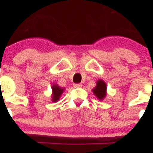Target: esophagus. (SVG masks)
<instances>
[{"label": "esophagus", "instance_id": "34e87169", "mask_svg": "<svg viewBox=\"0 0 153 153\" xmlns=\"http://www.w3.org/2000/svg\"><path fill=\"white\" fill-rule=\"evenodd\" d=\"M82 86V85L80 83H75L73 84V87L74 88H80Z\"/></svg>", "mask_w": 153, "mask_h": 153}]
</instances>
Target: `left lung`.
Returning a JSON list of instances; mask_svg holds the SVG:
<instances>
[{
  "instance_id": "8db88e82",
  "label": "left lung",
  "mask_w": 153,
  "mask_h": 153,
  "mask_svg": "<svg viewBox=\"0 0 153 153\" xmlns=\"http://www.w3.org/2000/svg\"><path fill=\"white\" fill-rule=\"evenodd\" d=\"M93 93L99 101H103L107 95V85L103 80H97L96 87L92 89Z\"/></svg>"
}]
</instances>
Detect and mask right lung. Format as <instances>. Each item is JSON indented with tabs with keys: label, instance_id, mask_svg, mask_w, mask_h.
Segmentation results:
<instances>
[{
	"label": "right lung",
	"instance_id": "add662e5",
	"mask_svg": "<svg viewBox=\"0 0 153 153\" xmlns=\"http://www.w3.org/2000/svg\"><path fill=\"white\" fill-rule=\"evenodd\" d=\"M65 90V88L59 86L57 84L53 83L52 85V96H51V100L52 102L56 103L59 101L62 96V93Z\"/></svg>",
	"mask_w": 153,
	"mask_h": 153
}]
</instances>
